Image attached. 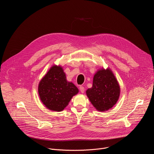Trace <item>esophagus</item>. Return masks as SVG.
Masks as SVG:
<instances>
[{"label":"esophagus","instance_id":"esophagus-1","mask_svg":"<svg viewBox=\"0 0 154 154\" xmlns=\"http://www.w3.org/2000/svg\"><path fill=\"white\" fill-rule=\"evenodd\" d=\"M79 89H80V92H81L82 93H83L85 92V88H84V87H83V86H80V87H79Z\"/></svg>","mask_w":154,"mask_h":154}]
</instances>
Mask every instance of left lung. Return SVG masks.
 Returning <instances> with one entry per match:
<instances>
[{"label": "left lung", "mask_w": 154, "mask_h": 154, "mask_svg": "<svg viewBox=\"0 0 154 154\" xmlns=\"http://www.w3.org/2000/svg\"><path fill=\"white\" fill-rule=\"evenodd\" d=\"M86 93L96 109L105 112L116 103L120 95V87L110 69H102L94 75L93 86Z\"/></svg>", "instance_id": "1"}]
</instances>
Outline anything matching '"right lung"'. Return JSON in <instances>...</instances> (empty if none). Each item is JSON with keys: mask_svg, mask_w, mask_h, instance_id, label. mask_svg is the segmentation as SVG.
<instances>
[{"mask_svg": "<svg viewBox=\"0 0 154 154\" xmlns=\"http://www.w3.org/2000/svg\"><path fill=\"white\" fill-rule=\"evenodd\" d=\"M79 93L77 88L66 80L62 67L54 65L40 81L38 93L46 108L55 112H61L72 97Z\"/></svg>", "mask_w": 154, "mask_h": 154, "instance_id": "1", "label": "right lung"}]
</instances>
